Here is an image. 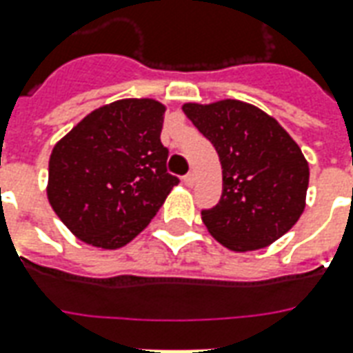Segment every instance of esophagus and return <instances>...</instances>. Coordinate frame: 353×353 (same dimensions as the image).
Here are the masks:
<instances>
[{
	"label": "esophagus",
	"mask_w": 353,
	"mask_h": 353,
	"mask_svg": "<svg viewBox=\"0 0 353 353\" xmlns=\"http://www.w3.org/2000/svg\"><path fill=\"white\" fill-rule=\"evenodd\" d=\"M183 183L187 185V187H191V185H194V176H193V174H187V176L183 177Z\"/></svg>",
	"instance_id": "esophagus-1"
}]
</instances>
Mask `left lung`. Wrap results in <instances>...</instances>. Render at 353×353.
<instances>
[{
  "label": "left lung",
  "mask_w": 353,
  "mask_h": 353,
  "mask_svg": "<svg viewBox=\"0 0 353 353\" xmlns=\"http://www.w3.org/2000/svg\"><path fill=\"white\" fill-rule=\"evenodd\" d=\"M183 112L218 151L219 202L201 212L212 236L236 252L258 250L302 216L310 168L275 118L243 101L187 103Z\"/></svg>",
  "instance_id": "1"
}]
</instances>
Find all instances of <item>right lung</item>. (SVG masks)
I'll return each mask as SVG.
<instances>
[{
	"instance_id": "right-lung-1",
	"label": "right lung",
	"mask_w": 353,
	"mask_h": 353,
	"mask_svg": "<svg viewBox=\"0 0 353 353\" xmlns=\"http://www.w3.org/2000/svg\"><path fill=\"white\" fill-rule=\"evenodd\" d=\"M166 108L122 99L93 110L57 143L48 199L83 243L120 248L149 225L174 185L160 141Z\"/></svg>"
}]
</instances>
